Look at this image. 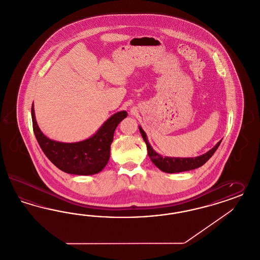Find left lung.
Masks as SVG:
<instances>
[{"label":"left lung","instance_id":"1","mask_svg":"<svg viewBox=\"0 0 260 260\" xmlns=\"http://www.w3.org/2000/svg\"><path fill=\"white\" fill-rule=\"evenodd\" d=\"M139 128H140L141 135L147 146V153H148L149 158L151 159L152 163L164 173H181V172H187V171H191V170H194V169L202 167V165H204L211 158L212 155L215 153V151L217 150V148L219 147L221 142L220 141L208 152L200 155L198 157H192V158L163 157L162 155L157 153L151 147V145L148 143L147 137L144 133L143 128L141 126H139Z\"/></svg>","mask_w":260,"mask_h":260}]
</instances>
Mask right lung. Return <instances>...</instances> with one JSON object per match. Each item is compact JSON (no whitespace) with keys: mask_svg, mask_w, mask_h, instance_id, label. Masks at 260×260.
I'll return each mask as SVG.
<instances>
[{"mask_svg":"<svg viewBox=\"0 0 260 260\" xmlns=\"http://www.w3.org/2000/svg\"><path fill=\"white\" fill-rule=\"evenodd\" d=\"M127 116L125 111L108 118L95 134L78 143H60L47 138L39 129L31 105L34 133L42 151L60 171L77 175H91L101 172L110 159L111 144L116 126Z\"/></svg>","mask_w":260,"mask_h":260,"instance_id":"obj_1","label":"right lung"}]
</instances>
